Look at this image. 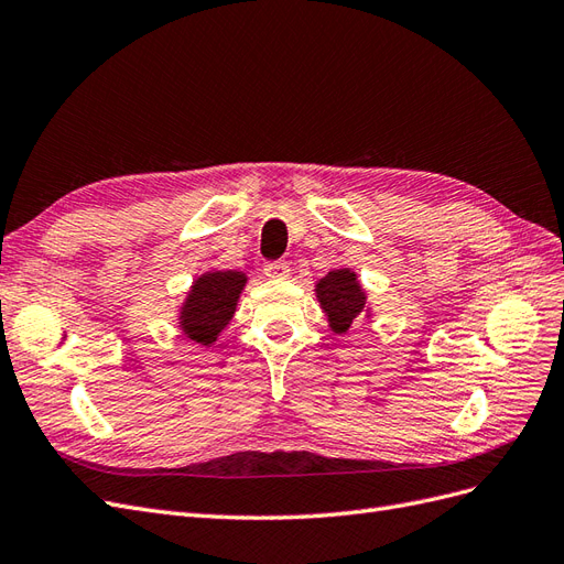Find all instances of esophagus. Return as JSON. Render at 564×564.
Masks as SVG:
<instances>
[{
  "label": "esophagus",
  "instance_id": "esophagus-1",
  "mask_svg": "<svg viewBox=\"0 0 564 564\" xmlns=\"http://www.w3.org/2000/svg\"><path fill=\"white\" fill-rule=\"evenodd\" d=\"M263 272L270 280H284V278H289V272H292V270H289L286 261H268L263 265Z\"/></svg>",
  "mask_w": 564,
  "mask_h": 564
}]
</instances>
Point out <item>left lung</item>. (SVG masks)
<instances>
[{
  "mask_svg": "<svg viewBox=\"0 0 564 564\" xmlns=\"http://www.w3.org/2000/svg\"><path fill=\"white\" fill-rule=\"evenodd\" d=\"M315 296L334 334H346L362 317H371L365 289L350 268H336L317 280Z\"/></svg>",
  "mask_w": 564,
  "mask_h": 564,
  "instance_id": "1",
  "label": "left lung"
}]
</instances>
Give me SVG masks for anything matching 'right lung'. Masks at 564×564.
Returning <instances> with one entry per match:
<instances>
[{"label": "right lung", "mask_w": 564, "mask_h": 564, "mask_svg": "<svg viewBox=\"0 0 564 564\" xmlns=\"http://www.w3.org/2000/svg\"><path fill=\"white\" fill-rule=\"evenodd\" d=\"M247 280L242 270L202 272L178 311L181 332L199 346H212L230 324Z\"/></svg>", "instance_id": "obj_1"}]
</instances>
